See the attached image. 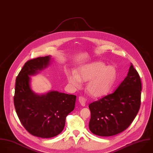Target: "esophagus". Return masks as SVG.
<instances>
[{
	"label": "esophagus",
	"instance_id": "34e87169",
	"mask_svg": "<svg viewBox=\"0 0 153 153\" xmlns=\"http://www.w3.org/2000/svg\"><path fill=\"white\" fill-rule=\"evenodd\" d=\"M79 101L80 105L82 106H85V105H86V100H85V97H83V96H80L79 97Z\"/></svg>",
	"mask_w": 153,
	"mask_h": 153
}]
</instances>
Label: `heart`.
Wrapping results in <instances>:
<instances>
[{
    "mask_svg": "<svg viewBox=\"0 0 153 153\" xmlns=\"http://www.w3.org/2000/svg\"><path fill=\"white\" fill-rule=\"evenodd\" d=\"M68 83L80 88L82 82H89L86 91L93 97L106 95L114 86L117 79V71L112 65L107 66L101 61H94L82 66L78 74L74 72L67 75Z\"/></svg>",
    "mask_w": 153,
    "mask_h": 153,
    "instance_id": "obj_1",
    "label": "heart"
}]
</instances>
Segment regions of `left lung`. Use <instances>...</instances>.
Returning <instances> with one entry per match:
<instances>
[{
  "mask_svg": "<svg viewBox=\"0 0 153 153\" xmlns=\"http://www.w3.org/2000/svg\"><path fill=\"white\" fill-rule=\"evenodd\" d=\"M141 89L140 76L131 63L126 77L115 92L89 105L92 133L109 137L126 129L140 109Z\"/></svg>",
  "mask_w": 153,
  "mask_h": 153,
  "instance_id": "obj_1",
  "label": "left lung"
}]
</instances>
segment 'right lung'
<instances>
[{
	"label": "right lung",
	"mask_w": 153,
	"mask_h": 153,
	"mask_svg": "<svg viewBox=\"0 0 153 153\" xmlns=\"http://www.w3.org/2000/svg\"><path fill=\"white\" fill-rule=\"evenodd\" d=\"M51 56L27 61L16 79L14 105L24 128L32 135L47 138L64 129L65 118L75 107L76 96L56 91L38 94L31 88V78L51 62Z\"/></svg>",
	"instance_id": "add662e5"
}]
</instances>
